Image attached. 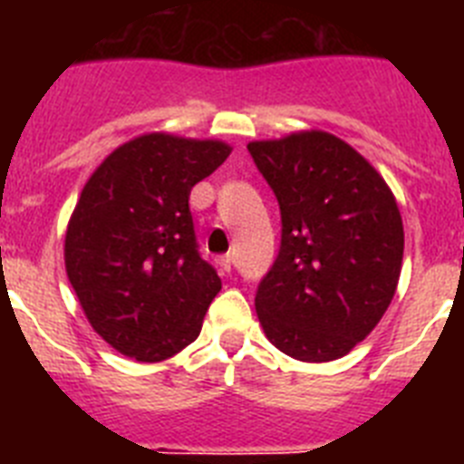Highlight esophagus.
Segmentation results:
<instances>
[{
  "label": "esophagus",
  "instance_id": "obj_1",
  "mask_svg": "<svg viewBox=\"0 0 464 464\" xmlns=\"http://www.w3.org/2000/svg\"><path fill=\"white\" fill-rule=\"evenodd\" d=\"M218 265H220V269H225V272H232V265H235V260H232V256H220L218 257Z\"/></svg>",
  "mask_w": 464,
  "mask_h": 464
}]
</instances>
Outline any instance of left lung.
<instances>
[{
  "label": "left lung",
  "mask_w": 464,
  "mask_h": 464,
  "mask_svg": "<svg viewBox=\"0 0 464 464\" xmlns=\"http://www.w3.org/2000/svg\"><path fill=\"white\" fill-rule=\"evenodd\" d=\"M281 208V248L256 293L269 342L302 362L346 355L391 306L404 227L388 183L346 141L311 130L251 141Z\"/></svg>",
  "instance_id": "1"
}]
</instances>
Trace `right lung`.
<instances>
[{
	"label": "right lung",
	"instance_id": "right-lung-1",
	"mask_svg": "<svg viewBox=\"0 0 464 464\" xmlns=\"http://www.w3.org/2000/svg\"><path fill=\"white\" fill-rule=\"evenodd\" d=\"M229 153L213 139L141 134L83 186L64 267L92 330L118 353L160 362L199 337L220 278L197 251L188 199Z\"/></svg>",
	"mask_w": 464,
	"mask_h": 464
}]
</instances>
